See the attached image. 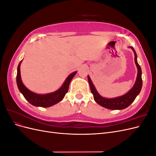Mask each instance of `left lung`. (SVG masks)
<instances>
[{
  "label": "left lung",
  "instance_id": "1",
  "mask_svg": "<svg viewBox=\"0 0 156 156\" xmlns=\"http://www.w3.org/2000/svg\"><path fill=\"white\" fill-rule=\"evenodd\" d=\"M129 48L133 50L135 55V62L136 66L137 68V76L133 87H132L125 94L119 97L113 98H107L101 96L99 94L94 87L92 80L88 75V80L91 92L94 96V99L95 101L100 105L105 107L108 109L111 110H122L129 107L133 101L135 100L136 97L137 96L142 88L143 86V80H142V71H141L140 66L137 62V56H136L135 49L129 46Z\"/></svg>",
  "mask_w": 156,
  "mask_h": 156
}]
</instances>
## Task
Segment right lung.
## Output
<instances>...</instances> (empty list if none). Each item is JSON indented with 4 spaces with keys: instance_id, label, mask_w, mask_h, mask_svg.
<instances>
[{
    "instance_id": "obj_1",
    "label": "right lung",
    "mask_w": 156,
    "mask_h": 156,
    "mask_svg": "<svg viewBox=\"0 0 156 156\" xmlns=\"http://www.w3.org/2000/svg\"><path fill=\"white\" fill-rule=\"evenodd\" d=\"M21 60L18 65L17 67V77L16 82L17 87L20 90V92L23 94L26 100L29 101L31 105L36 107H49L53 106L56 103L60 102L63 100L66 94L68 91L69 83L72 81V79L77 73V71L73 72L69 75L68 77L66 79L65 81L62 84L60 88L57 90L53 92L48 93L45 94H39L35 92H33L29 89H28L23 83L21 77V71L20 66Z\"/></svg>"
}]
</instances>
